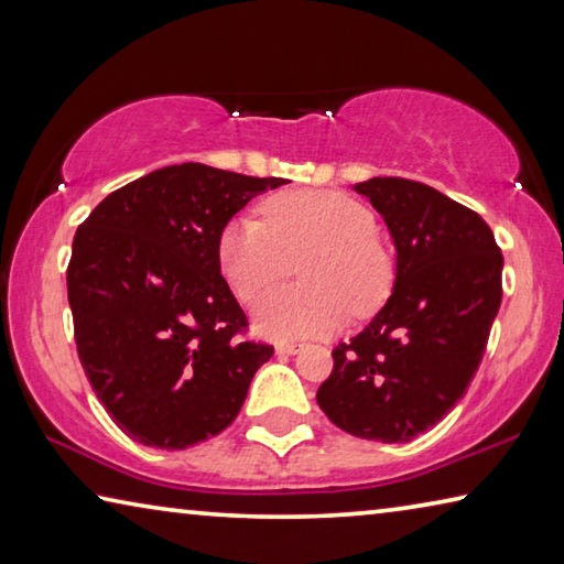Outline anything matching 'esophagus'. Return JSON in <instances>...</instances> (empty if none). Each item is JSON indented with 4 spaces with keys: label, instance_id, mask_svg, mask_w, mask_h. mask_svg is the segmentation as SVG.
<instances>
[{
    "label": "esophagus",
    "instance_id": "obj_1",
    "mask_svg": "<svg viewBox=\"0 0 564 564\" xmlns=\"http://www.w3.org/2000/svg\"><path fill=\"white\" fill-rule=\"evenodd\" d=\"M303 346L301 343H279L275 346V352H283V356H293V352H299Z\"/></svg>",
    "mask_w": 564,
    "mask_h": 564
}]
</instances>
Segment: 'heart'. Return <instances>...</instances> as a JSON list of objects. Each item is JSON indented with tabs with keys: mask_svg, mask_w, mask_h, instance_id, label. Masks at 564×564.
I'll list each match as a JSON object with an SVG mask.
<instances>
[{
	"mask_svg": "<svg viewBox=\"0 0 564 564\" xmlns=\"http://www.w3.org/2000/svg\"><path fill=\"white\" fill-rule=\"evenodd\" d=\"M373 212L340 191H281L261 204V218L236 216L218 236V269L241 301H256L291 273L303 283L265 293L253 326L265 338H321L352 313H370L393 285V256L380 241Z\"/></svg>",
	"mask_w": 564,
	"mask_h": 564,
	"instance_id": "b5f03b06",
	"label": "heart"
}]
</instances>
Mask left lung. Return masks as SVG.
<instances>
[{"mask_svg": "<svg viewBox=\"0 0 564 564\" xmlns=\"http://www.w3.org/2000/svg\"><path fill=\"white\" fill-rule=\"evenodd\" d=\"M356 191L393 236L395 285L366 330L333 350L316 400L340 431L408 443L475 378L502 301V253L480 216L433 186L376 176Z\"/></svg>", "mask_w": 564, "mask_h": 564, "instance_id": "obj_1", "label": "left lung"}]
</instances>
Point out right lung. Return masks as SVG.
<instances>
[{"mask_svg": "<svg viewBox=\"0 0 564 564\" xmlns=\"http://www.w3.org/2000/svg\"><path fill=\"white\" fill-rule=\"evenodd\" d=\"M283 178L206 164L151 171L76 228L66 269L74 340L94 393L131 441L184 451L234 423L273 346L218 269L231 216Z\"/></svg>", "mask_w": 564, "mask_h": 564, "instance_id": "add662e5", "label": "right lung"}]
</instances>
